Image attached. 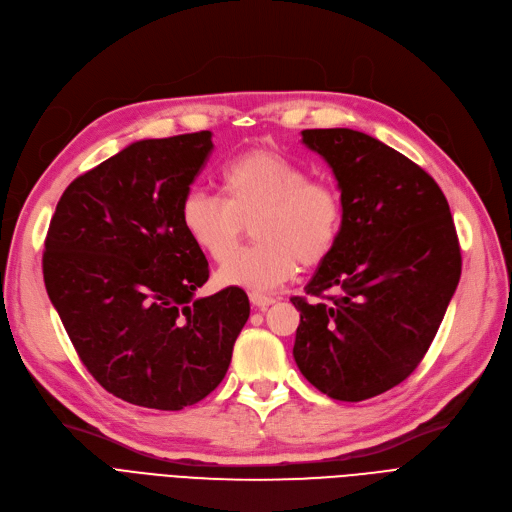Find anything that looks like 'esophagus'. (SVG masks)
Listing matches in <instances>:
<instances>
[{"label":"esophagus","mask_w":512,"mask_h":512,"mask_svg":"<svg viewBox=\"0 0 512 512\" xmlns=\"http://www.w3.org/2000/svg\"><path fill=\"white\" fill-rule=\"evenodd\" d=\"M250 302H252V306L264 310V308H269L271 304H275V298L273 296H266V294H260V291H252Z\"/></svg>","instance_id":"obj_1"}]
</instances>
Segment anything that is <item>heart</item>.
<instances>
[{"instance_id":"1","label":"heart","mask_w":512,"mask_h":512,"mask_svg":"<svg viewBox=\"0 0 512 512\" xmlns=\"http://www.w3.org/2000/svg\"><path fill=\"white\" fill-rule=\"evenodd\" d=\"M221 198L189 191L181 225L212 262L236 253L247 225L258 244L218 275L227 285L269 289L294 277L298 264L316 266L331 256L344 227L342 191L279 152L256 148L235 156L218 177Z\"/></svg>"}]
</instances>
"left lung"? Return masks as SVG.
Masks as SVG:
<instances>
[{
  "label": "left lung",
  "instance_id": "1",
  "mask_svg": "<svg viewBox=\"0 0 512 512\" xmlns=\"http://www.w3.org/2000/svg\"><path fill=\"white\" fill-rule=\"evenodd\" d=\"M344 198L337 246L291 298L294 358L333 400L360 402L402 383L427 354L460 279L448 200L425 170L352 129H306ZM329 288L337 297L326 294Z\"/></svg>",
  "mask_w": 512,
  "mask_h": 512
}]
</instances>
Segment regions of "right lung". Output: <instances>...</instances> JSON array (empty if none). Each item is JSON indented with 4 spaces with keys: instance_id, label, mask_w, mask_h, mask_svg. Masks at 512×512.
I'll list each match as a JSON object with an SVG mask.
<instances>
[{
    "instance_id": "add662e5",
    "label": "right lung",
    "mask_w": 512,
    "mask_h": 512,
    "mask_svg": "<svg viewBox=\"0 0 512 512\" xmlns=\"http://www.w3.org/2000/svg\"><path fill=\"white\" fill-rule=\"evenodd\" d=\"M212 133L141 139L72 181L45 237L43 281L79 358L112 396L181 410L227 375L246 291L196 298L208 260L181 225Z\"/></svg>"
}]
</instances>
